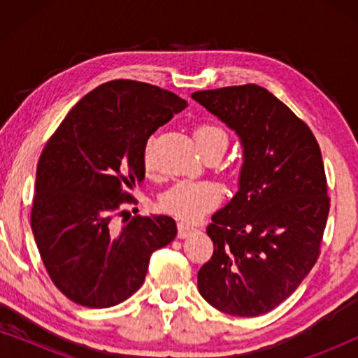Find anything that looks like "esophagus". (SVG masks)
Instances as JSON below:
<instances>
[{
  "mask_svg": "<svg viewBox=\"0 0 358 358\" xmlns=\"http://www.w3.org/2000/svg\"><path fill=\"white\" fill-rule=\"evenodd\" d=\"M199 229L194 227V224H190V223H185V222H179L178 223V236L180 238V239H184V238H189L190 234H194V233H197Z\"/></svg>",
  "mask_w": 358,
  "mask_h": 358,
  "instance_id": "1",
  "label": "esophagus"
}]
</instances>
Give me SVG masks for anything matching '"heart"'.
<instances>
[{"mask_svg": "<svg viewBox=\"0 0 358 358\" xmlns=\"http://www.w3.org/2000/svg\"><path fill=\"white\" fill-rule=\"evenodd\" d=\"M195 141L200 151L217 143H228V136L220 127L213 124H202L194 130ZM145 168L151 169L150 148L145 150ZM222 199V190L212 180H180L166 190L161 197V208L174 217L194 222L212 210Z\"/></svg>", "mask_w": 358, "mask_h": 358, "instance_id": "obj_1", "label": "heart"}]
</instances>
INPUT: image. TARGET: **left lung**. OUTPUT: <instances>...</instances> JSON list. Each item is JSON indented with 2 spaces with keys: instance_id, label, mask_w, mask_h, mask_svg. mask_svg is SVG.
<instances>
[{
  "instance_id": "left-lung-1",
  "label": "left lung",
  "mask_w": 358,
  "mask_h": 358,
  "mask_svg": "<svg viewBox=\"0 0 358 358\" xmlns=\"http://www.w3.org/2000/svg\"><path fill=\"white\" fill-rule=\"evenodd\" d=\"M192 99L238 135V192L213 213V256L200 295L233 316L266 315L285 301L320 256L329 197L320 145L305 122L266 87L197 91Z\"/></svg>"
}]
</instances>
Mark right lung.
I'll return each instance as SVG.
<instances>
[{
    "mask_svg": "<svg viewBox=\"0 0 358 358\" xmlns=\"http://www.w3.org/2000/svg\"><path fill=\"white\" fill-rule=\"evenodd\" d=\"M185 107L158 86L109 81L87 92L48 140L31 227L48 275L71 301L119 305L143 285L151 254L178 234L166 215L117 228L114 212L143 182L146 141Z\"/></svg>",
    "mask_w": 358,
    "mask_h": 358,
    "instance_id": "right-lung-1",
    "label": "right lung"
}]
</instances>
